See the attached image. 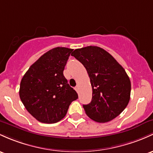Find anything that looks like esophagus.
Wrapping results in <instances>:
<instances>
[{"label": "esophagus", "mask_w": 153, "mask_h": 153, "mask_svg": "<svg viewBox=\"0 0 153 153\" xmlns=\"http://www.w3.org/2000/svg\"><path fill=\"white\" fill-rule=\"evenodd\" d=\"M75 90L76 91H78V85L75 87Z\"/></svg>", "instance_id": "1"}]
</instances>
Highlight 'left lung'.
<instances>
[{"mask_svg":"<svg viewBox=\"0 0 153 153\" xmlns=\"http://www.w3.org/2000/svg\"><path fill=\"white\" fill-rule=\"evenodd\" d=\"M71 55L83 64L90 78L92 100L83 105L85 114L99 123L118 116L128 105L131 95V81L123 67L98 46L78 48Z\"/></svg>","mask_w":153,"mask_h":153,"instance_id":"left-lung-1","label":"left lung"}]
</instances>
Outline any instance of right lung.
Returning a JSON list of instances; mask_svg holds the SVG:
<instances>
[{
	"label": "right lung",
	"mask_w": 153,
	"mask_h": 153,
	"mask_svg": "<svg viewBox=\"0 0 153 153\" xmlns=\"http://www.w3.org/2000/svg\"><path fill=\"white\" fill-rule=\"evenodd\" d=\"M73 49L56 47L33 63L20 83L19 97L26 110L43 123H55L66 115L78 98L63 71Z\"/></svg>",
	"instance_id": "1"
}]
</instances>
